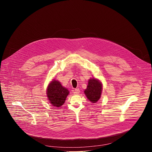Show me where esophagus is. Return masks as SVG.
Instances as JSON below:
<instances>
[{
  "mask_svg": "<svg viewBox=\"0 0 152 152\" xmlns=\"http://www.w3.org/2000/svg\"><path fill=\"white\" fill-rule=\"evenodd\" d=\"M80 91L79 88H76V89H74V94L75 95H78V94L80 93Z\"/></svg>",
  "mask_w": 152,
  "mask_h": 152,
  "instance_id": "1",
  "label": "esophagus"
}]
</instances>
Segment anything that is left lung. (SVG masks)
Here are the masks:
<instances>
[{"label":"left lung","mask_w":152,"mask_h":152,"mask_svg":"<svg viewBox=\"0 0 152 152\" xmlns=\"http://www.w3.org/2000/svg\"><path fill=\"white\" fill-rule=\"evenodd\" d=\"M102 89L101 83L95 78H92L88 81L87 88L84 91V93L91 102L95 103L101 97Z\"/></svg>","instance_id":"1"}]
</instances>
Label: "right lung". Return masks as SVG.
Segmentation results:
<instances>
[{
    "instance_id": "1",
    "label": "right lung",
    "mask_w": 152,
    "mask_h": 152,
    "mask_svg": "<svg viewBox=\"0 0 152 152\" xmlns=\"http://www.w3.org/2000/svg\"><path fill=\"white\" fill-rule=\"evenodd\" d=\"M68 94L69 91L56 80L52 81L47 88V95L48 99L52 105L56 107L63 105Z\"/></svg>"
}]
</instances>
